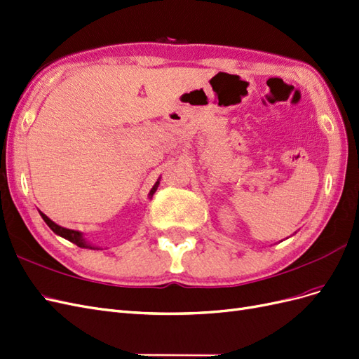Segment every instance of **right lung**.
<instances>
[{"label":"right lung","instance_id":"add662e5","mask_svg":"<svg viewBox=\"0 0 359 359\" xmlns=\"http://www.w3.org/2000/svg\"><path fill=\"white\" fill-rule=\"evenodd\" d=\"M158 184H160V180H157V182L154 184L153 186V189L149 190V194H148V198L149 199H153V194L156 193V190H157V187H158ZM40 212V215H41V219L45 220V223L50 227V229L55 232L57 235H60V236H62L64 240H67V241H70V243H73V244H76L78 247H81V248H90V250H100V247H97V245H93L91 243H88L83 238V233L82 232H79V231H73V229H66V227H62V226H60V224H57L55 222H52L49 217L46 215V214H43L41 211H39Z\"/></svg>","mask_w":359,"mask_h":359}]
</instances>
